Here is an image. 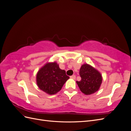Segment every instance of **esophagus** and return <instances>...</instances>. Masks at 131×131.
Instances as JSON below:
<instances>
[{"label":"esophagus","mask_w":131,"mask_h":131,"mask_svg":"<svg viewBox=\"0 0 131 131\" xmlns=\"http://www.w3.org/2000/svg\"><path fill=\"white\" fill-rule=\"evenodd\" d=\"M70 79H74V80H75V79H76V77H75V75H72V76H71L70 77Z\"/></svg>","instance_id":"34e87169"}]
</instances>
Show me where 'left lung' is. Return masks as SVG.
<instances>
[{
  "mask_svg": "<svg viewBox=\"0 0 131 131\" xmlns=\"http://www.w3.org/2000/svg\"><path fill=\"white\" fill-rule=\"evenodd\" d=\"M79 74L81 80L76 82L83 93L90 95L99 90L102 82V76L98 70L85 63L81 66Z\"/></svg>",
  "mask_w": 131,
  "mask_h": 131,
  "instance_id": "obj_1",
  "label": "left lung"
}]
</instances>
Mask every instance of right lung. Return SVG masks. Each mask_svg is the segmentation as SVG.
<instances>
[{"mask_svg":"<svg viewBox=\"0 0 131 131\" xmlns=\"http://www.w3.org/2000/svg\"><path fill=\"white\" fill-rule=\"evenodd\" d=\"M69 77L56 62H47L38 70L36 81L38 88L46 93L52 95L60 91Z\"/></svg>","mask_w":131,"mask_h":131,"instance_id":"1","label":"right lung"}]
</instances>
